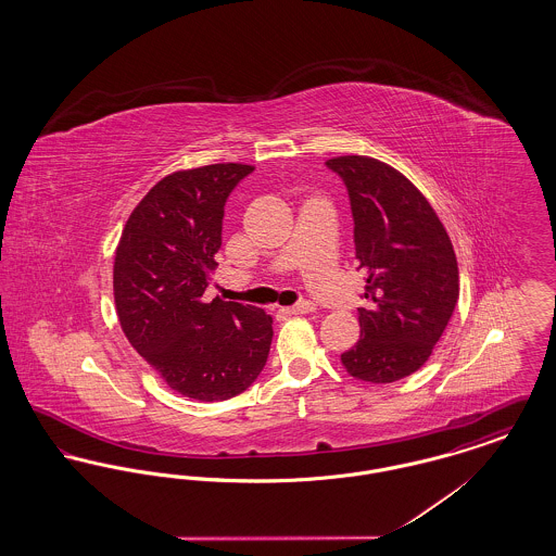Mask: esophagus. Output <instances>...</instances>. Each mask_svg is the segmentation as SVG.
I'll return each instance as SVG.
<instances>
[{"label": "esophagus", "mask_w": 556, "mask_h": 556, "mask_svg": "<svg viewBox=\"0 0 556 556\" xmlns=\"http://www.w3.org/2000/svg\"><path fill=\"white\" fill-rule=\"evenodd\" d=\"M281 313L283 315H311V313H315V304L313 302H300V304H295V306H288V308H281Z\"/></svg>", "instance_id": "obj_1"}]
</instances>
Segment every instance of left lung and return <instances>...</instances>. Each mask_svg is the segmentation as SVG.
Masks as SVG:
<instances>
[{"instance_id":"1","label":"left lung","mask_w":556,"mask_h":556,"mask_svg":"<svg viewBox=\"0 0 556 556\" xmlns=\"http://www.w3.org/2000/svg\"><path fill=\"white\" fill-rule=\"evenodd\" d=\"M348 187L367 306L361 340L342 354L354 379L392 383L421 369L458 302L448 231L424 193L394 166L348 154L327 160Z\"/></svg>"}]
</instances>
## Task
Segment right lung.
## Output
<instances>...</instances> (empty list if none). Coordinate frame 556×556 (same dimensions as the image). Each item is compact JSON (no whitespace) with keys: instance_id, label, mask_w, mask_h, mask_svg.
Listing matches in <instances>:
<instances>
[{"instance_id":"obj_1","label":"right lung","mask_w":556,"mask_h":556,"mask_svg":"<svg viewBox=\"0 0 556 556\" xmlns=\"http://www.w3.org/2000/svg\"><path fill=\"white\" fill-rule=\"evenodd\" d=\"M254 166L220 162L175 170L132 208L114 254V304L143 361L181 396H238L265 367L273 318L214 298L225 202Z\"/></svg>"}]
</instances>
